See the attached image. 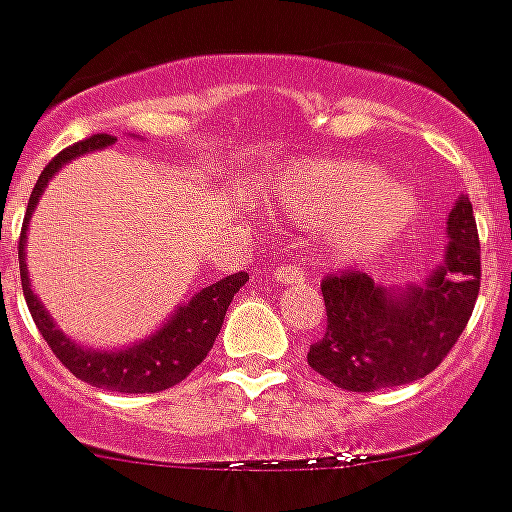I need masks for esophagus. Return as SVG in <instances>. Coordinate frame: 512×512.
I'll list each match as a JSON object with an SVG mask.
<instances>
[{
  "instance_id": "34e87169",
  "label": "esophagus",
  "mask_w": 512,
  "mask_h": 512,
  "mask_svg": "<svg viewBox=\"0 0 512 512\" xmlns=\"http://www.w3.org/2000/svg\"><path fill=\"white\" fill-rule=\"evenodd\" d=\"M273 278L281 281V284H299V281H305L307 273L305 268H299L294 263H281L276 270H273Z\"/></svg>"
}]
</instances>
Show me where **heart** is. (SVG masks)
Wrapping results in <instances>:
<instances>
[{"label":"heart","instance_id":"heart-1","mask_svg":"<svg viewBox=\"0 0 512 512\" xmlns=\"http://www.w3.org/2000/svg\"><path fill=\"white\" fill-rule=\"evenodd\" d=\"M278 207L305 228H326L328 252L357 263L392 244L418 210L413 189L365 160H305L273 189Z\"/></svg>","mask_w":512,"mask_h":512}]
</instances>
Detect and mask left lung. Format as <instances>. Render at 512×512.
<instances>
[{
    "instance_id": "left-lung-1",
    "label": "left lung",
    "mask_w": 512,
    "mask_h": 512,
    "mask_svg": "<svg viewBox=\"0 0 512 512\" xmlns=\"http://www.w3.org/2000/svg\"><path fill=\"white\" fill-rule=\"evenodd\" d=\"M447 252L426 281L381 286L363 270L321 284L328 326L307 352L313 371L347 392H376L429 376L463 334L481 284V247L471 199L447 218Z\"/></svg>"
}]
</instances>
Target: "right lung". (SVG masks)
I'll use <instances>...</instances> for the list:
<instances>
[{
  "instance_id": "right-lung-1",
  "label": "right lung",
  "mask_w": 512,
  "mask_h": 512,
  "mask_svg": "<svg viewBox=\"0 0 512 512\" xmlns=\"http://www.w3.org/2000/svg\"><path fill=\"white\" fill-rule=\"evenodd\" d=\"M110 144H115V136L94 134L73 144V147L62 149L60 155L41 170L39 181L31 191V199H28L23 231H20V281H23L26 305L31 310L33 321H36V328H39L54 355L60 357V363L73 376L86 381V384L97 386V389H107V392L152 394L184 381L205 360L207 352L213 350L215 336L220 334V326H223L231 299L247 284L249 276L247 273H234V276L220 278L215 284L199 289L189 302L173 310V315L157 328L155 334L131 344V347H123V350H86V347H81V344L62 334L60 328L54 326L47 307L41 305V299L31 289V278H28L26 268L28 223H31L36 205H39V197L62 165H68L70 160H76L86 152L110 147Z\"/></svg>"
}]
</instances>
